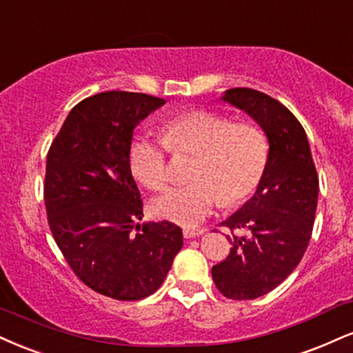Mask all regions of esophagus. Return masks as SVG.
<instances>
[{
	"mask_svg": "<svg viewBox=\"0 0 353 353\" xmlns=\"http://www.w3.org/2000/svg\"><path fill=\"white\" fill-rule=\"evenodd\" d=\"M182 235H184L185 239H195V236L202 235V230H195V228H184V230H182Z\"/></svg>",
	"mask_w": 353,
	"mask_h": 353,
	"instance_id": "34e87169",
	"label": "esophagus"
}]
</instances>
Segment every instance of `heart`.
<instances>
[{
	"label": "heart",
	"instance_id": "b5f03b06",
	"mask_svg": "<svg viewBox=\"0 0 353 353\" xmlns=\"http://www.w3.org/2000/svg\"><path fill=\"white\" fill-rule=\"evenodd\" d=\"M161 141L136 138L130 144L128 163L144 188L161 192L168 188V149L172 154H195L190 184L172 188L151 202L152 214L185 227L203 222L220 205L245 201L260 184L268 161L263 131L246 121H235L209 110H190L169 120Z\"/></svg>",
	"mask_w": 353,
	"mask_h": 353
}]
</instances>
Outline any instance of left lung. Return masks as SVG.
<instances>
[{"label":"left lung","mask_w":353,"mask_h":353,"mask_svg":"<svg viewBox=\"0 0 353 353\" xmlns=\"http://www.w3.org/2000/svg\"><path fill=\"white\" fill-rule=\"evenodd\" d=\"M223 100L258 121L270 154L256 194L222 223L232 232V248L212 268V278L225 298L256 299L299 265L312 235L319 177L303 125L283 103L245 87L227 90ZM236 230L247 235L236 236Z\"/></svg>","instance_id":"1"}]
</instances>
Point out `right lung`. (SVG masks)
<instances>
[{
	"label": "right lung",
	"mask_w": 353,
	"mask_h": 353,
	"mask_svg": "<svg viewBox=\"0 0 353 353\" xmlns=\"http://www.w3.org/2000/svg\"><path fill=\"white\" fill-rule=\"evenodd\" d=\"M163 103L133 92L88 97L70 110L48 152L44 202L55 243L80 281L112 299L151 296L182 248L176 223L134 225L143 199L128 163L131 138Z\"/></svg>",
	"instance_id": "obj_1"
}]
</instances>
